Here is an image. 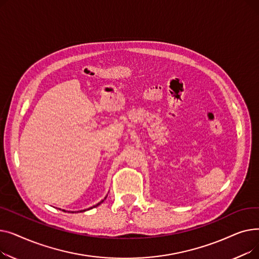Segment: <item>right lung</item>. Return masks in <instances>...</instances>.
I'll list each match as a JSON object with an SVG mask.
<instances>
[{
  "mask_svg": "<svg viewBox=\"0 0 259 259\" xmlns=\"http://www.w3.org/2000/svg\"><path fill=\"white\" fill-rule=\"evenodd\" d=\"M105 199H106V197H105ZM103 201H104V200H102V201H101V202H99V203H98V205H95V206H93V207H91V208H90V209H92V208H94V207H98V206H100V205H101V203H102V202H103ZM90 209H88V210H90ZM83 211H86V210H83ZM83 211H80V212H83ZM64 212H65V211H64Z\"/></svg>",
  "mask_w": 259,
  "mask_h": 259,
  "instance_id": "add662e5",
  "label": "right lung"
}]
</instances>
